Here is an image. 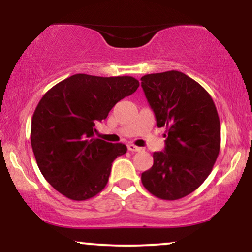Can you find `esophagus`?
<instances>
[{
    "label": "esophagus",
    "mask_w": 252,
    "mask_h": 252,
    "mask_svg": "<svg viewBox=\"0 0 252 252\" xmlns=\"http://www.w3.org/2000/svg\"><path fill=\"white\" fill-rule=\"evenodd\" d=\"M128 150H130V152H141L142 148H140V147L135 146V144H132V143H129L128 144Z\"/></svg>",
    "instance_id": "1"
}]
</instances>
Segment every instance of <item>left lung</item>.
I'll use <instances>...</instances> for the list:
<instances>
[{"instance_id":"obj_1","label":"left lung","mask_w":252,"mask_h":252,"mask_svg":"<svg viewBox=\"0 0 252 252\" xmlns=\"http://www.w3.org/2000/svg\"><path fill=\"white\" fill-rule=\"evenodd\" d=\"M144 94L158 128H166L163 152L153 154V167L141 180L163 200L194 192L210 175L220 150V122L212 97L199 83L179 71L146 74Z\"/></svg>"}]
</instances>
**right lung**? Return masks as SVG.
<instances>
[{"label": "right lung", "instance_id": "add662e5", "mask_svg": "<svg viewBox=\"0 0 252 252\" xmlns=\"http://www.w3.org/2000/svg\"><path fill=\"white\" fill-rule=\"evenodd\" d=\"M138 86L134 77L79 73L43 94L32 118L31 143L37 167L53 189L77 201L102 192L112 162L126 147L94 137V126Z\"/></svg>", "mask_w": 252, "mask_h": 252}]
</instances>
